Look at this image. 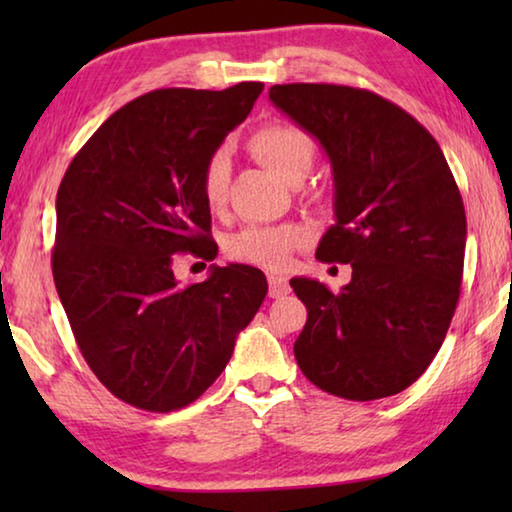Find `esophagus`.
I'll use <instances>...</instances> for the list:
<instances>
[{
	"label": "esophagus",
	"mask_w": 512,
	"mask_h": 512,
	"mask_svg": "<svg viewBox=\"0 0 512 512\" xmlns=\"http://www.w3.org/2000/svg\"><path fill=\"white\" fill-rule=\"evenodd\" d=\"M287 293H291L289 280L282 275H268V296L271 298H284Z\"/></svg>",
	"instance_id": "obj_1"
}]
</instances>
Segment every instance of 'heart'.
<instances>
[{
  "instance_id": "1",
  "label": "heart",
  "mask_w": 512,
  "mask_h": 512,
  "mask_svg": "<svg viewBox=\"0 0 512 512\" xmlns=\"http://www.w3.org/2000/svg\"><path fill=\"white\" fill-rule=\"evenodd\" d=\"M250 151L266 169L277 173L282 180L296 185L307 176L314 162V140L302 128L273 121L250 135ZM230 185V153L225 149L214 151L205 160L201 171V196L207 210L219 212L228 201ZM309 232L305 225H250L230 239L228 253L232 259L253 264L266 271H282L289 264L293 250L305 244Z\"/></svg>"
}]
</instances>
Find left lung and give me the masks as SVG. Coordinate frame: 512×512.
I'll list each match as a JSON object with an SVG mask.
<instances>
[{
	"label": "left lung",
	"instance_id": "1",
	"mask_svg": "<svg viewBox=\"0 0 512 512\" xmlns=\"http://www.w3.org/2000/svg\"><path fill=\"white\" fill-rule=\"evenodd\" d=\"M268 97L329 155L336 223L316 257L352 266L339 293L291 280L307 307L298 366L345 400L400 393L438 354L461 296L467 225L452 169L418 119L370 90L289 83Z\"/></svg>",
	"mask_w": 512,
	"mask_h": 512
}]
</instances>
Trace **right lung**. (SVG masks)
I'll return each instance as SVG.
<instances>
[{
	"label": "right lung",
	"mask_w": 512,
	"mask_h": 512,
	"mask_svg": "<svg viewBox=\"0 0 512 512\" xmlns=\"http://www.w3.org/2000/svg\"><path fill=\"white\" fill-rule=\"evenodd\" d=\"M262 90L246 81L142 94L103 121L60 180L58 298L90 370L137 409L169 413L198 400L266 298L253 266H212L185 287L173 275L178 255L216 257L201 171Z\"/></svg>",
	"instance_id": "right-lung-1"
}]
</instances>
